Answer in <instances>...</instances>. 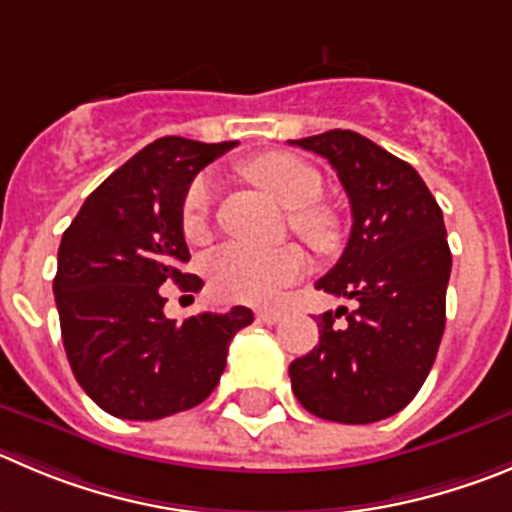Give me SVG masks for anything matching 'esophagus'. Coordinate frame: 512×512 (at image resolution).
<instances>
[{
  "instance_id": "esophagus-1",
  "label": "esophagus",
  "mask_w": 512,
  "mask_h": 512,
  "mask_svg": "<svg viewBox=\"0 0 512 512\" xmlns=\"http://www.w3.org/2000/svg\"><path fill=\"white\" fill-rule=\"evenodd\" d=\"M283 315L278 313V310H257V321L260 323H267V326H272V323H278Z\"/></svg>"
}]
</instances>
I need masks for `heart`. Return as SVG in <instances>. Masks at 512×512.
<instances>
[{
	"label": "heart",
	"instance_id": "obj_1",
	"mask_svg": "<svg viewBox=\"0 0 512 512\" xmlns=\"http://www.w3.org/2000/svg\"><path fill=\"white\" fill-rule=\"evenodd\" d=\"M245 174L290 209V227L313 250H336L341 242V222L331 209L315 204L323 194V179L308 161L285 151H270L252 159L245 166ZM214 194L217 184L212 176L202 174L189 184L181 202V229L186 240L202 242L209 234ZM207 272L219 298L267 305L278 298L285 285L303 275L305 255L295 245L267 252L229 245L209 257Z\"/></svg>",
	"mask_w": 512,
	"mask_h": 512
}]
</instances>
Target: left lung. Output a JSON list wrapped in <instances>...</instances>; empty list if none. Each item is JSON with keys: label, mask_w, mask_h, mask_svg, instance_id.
I'll use <instances>...</instances> for the list:
<instances>
[{"label": "left lung", "mask_w": 512, "mask_h": 512, "mask_svg": "<svg viewBox=\"0 0 512 512\" xmlns=\"http://www.w3.org/2000/svg\"><path fill=\"white\" fill-rule=\"evenodd\" d=\"M290 143L328 159L351 202L346 250L315 288L358 303L318 318V346L290 364L293 391L328 422H379L417 396L437 358L452 270L442 209L414 166L361 133Z\"/></svg>", "instance_id": "left-lung-1"}]
</instances>
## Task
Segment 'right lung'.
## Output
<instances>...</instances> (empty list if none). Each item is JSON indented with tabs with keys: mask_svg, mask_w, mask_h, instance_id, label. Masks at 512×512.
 <instances>
[{
	"mask_svg": "<svg viewBox=\"0 0 512 512\" xmlns=\"http://www.w3.org/2000/svg\"><path fill=\"white\" fill-rule=\"evenodd\" d=\"M237 141L166 136L148 143L85 199L65 229L52 280L70 369L103 412L133 422L197 407L219 384L229 341L252 310L164 315L161 285L202 290L181 272V202L194 176Z\"/></svg>",
	"mask_w": 512,
	"mask_h": 512,
	"instance_id": "obj_1",
	"label": "right lung"
}]
</instances>
